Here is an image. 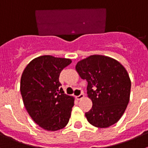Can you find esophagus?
<instances>
[{"label": "esophagus", "instance_id": "obj_1", "mask_svg": "<svg viewBox=\"0 0 148 148\" xmlns=\"http://www.w3.org/2000/svg\"><path fill=\"white\" fill-rule=\"evenodd\" d=\"M84 96V93H81L80 95H78V96H76V99H77V100H81L82 99H83Z\"/></svg>", "mask_w": 148, "mask_h": 148}]
</instances>
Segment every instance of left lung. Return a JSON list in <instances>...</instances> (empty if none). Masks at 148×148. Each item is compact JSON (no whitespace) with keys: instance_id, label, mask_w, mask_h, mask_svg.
<instances>
[{"instance_id":"1","label":"left lung","mask_w":148,"mask_h":148,"mask_svg":"<svg viewBox=\"0 0 148 148\" xmlns=\"http://www.w3.org/2000/svg\"><path fill=\"white\" fill-rule=\"evenodd\" d=\"M75 70L87 82L91 110L85 113L90 124L106 128L116 124L125 113L130 100L131 82L118 61L101 55L78 61Z\"/></svg>"}]
</instances>
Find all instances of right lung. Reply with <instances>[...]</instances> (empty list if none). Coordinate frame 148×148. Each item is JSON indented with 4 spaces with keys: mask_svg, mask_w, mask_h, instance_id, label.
<instances>
[{
    "mask_svg": "<svg viewBox=\"0 0 148 148\" xmlns=\"http://www.w3.org/2000/svg\"><path fill=\"white\" fill-rule=\"evenodd\" d=\"M71 62L69 58L39 56L22 73L20 89L23 104L32 120L48 131L61 130L70 120L74 98L64 93L59 75Z\"/></svg>",
    "mask_w": 148,
    "mask_h": 148,
    "instance_id": "right-lung-1",
    "label": "right lung"
}]
</instances>
